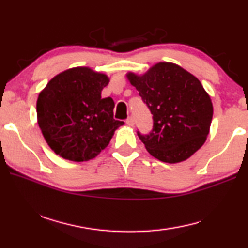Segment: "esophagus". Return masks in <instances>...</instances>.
<instances>
[{"label":"esophagus","instance_id":"obj_1","mask_svg":"<svg viewBox=\"0 0 248 248\" xmlns=\"http://www.w3.org/2000/svg\"><path fill=\"white\" fill-rule=\"evenodd\" d=\"M125 124H127V125H129V127H132V125L134 124L132 117H129V118H128L127 120H125Z\"/></svg>","mask_w":248,"mask_h":248}]
</instances>
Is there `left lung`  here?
Wrapping results in <instances>:
<instances>
[{"mask_svg": "<svg viewBox=\"0 0 248 248\" xmlns=\"http://www.w3.org/2000/svg\"><path fill=\"white\" fill-rule=\"evenodd\" d=\"M127 78L153 115L152 131H137L152 156L173 164L202 146L213 107L198 78L170 62H159L143 75L128 73Z\"/></svg>", "mask_w": 248, "mask_h": 248, "instance_id": "1", "label": "left lung"}]
</instances>
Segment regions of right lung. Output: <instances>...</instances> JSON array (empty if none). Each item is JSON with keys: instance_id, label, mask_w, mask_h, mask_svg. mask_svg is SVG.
<instances>
[{"instance_id": "right-lung-1", "label": "right lung", "mask_w": 248, "mask_h": 248, "mask_svg": "<svg viewBox=\"0 0 248 248\" xmlns=\"http://www.w3.org/2000/svg\"><path fill=\"white\" fill-rule=\"evenodd\" d=\"M107 75L78 66L58 74L37 99L39 128L54 153L73 162L90 161L109 144L116 129L115 103L102 98Z\"/></svg>"}]
</instances>
